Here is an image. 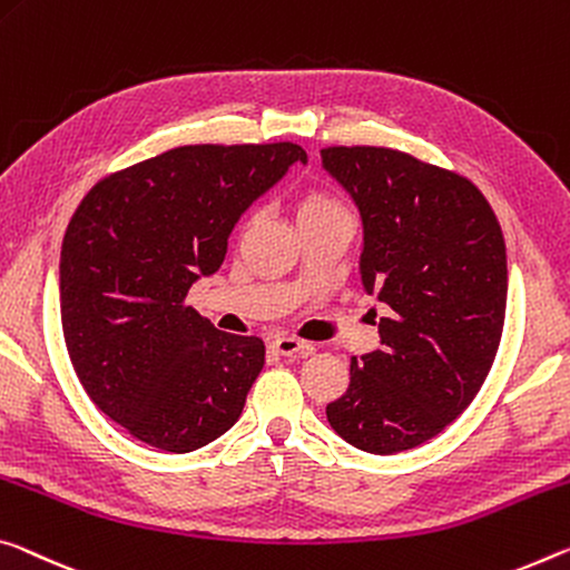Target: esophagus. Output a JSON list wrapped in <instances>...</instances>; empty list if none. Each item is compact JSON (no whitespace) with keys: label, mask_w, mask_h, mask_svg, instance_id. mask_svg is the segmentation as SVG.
Returning a JSON list of instances; mask_svg holds the SVG:
<instances>
[{"label":"esophagus","mask_w":570,"mask_h":570,"mask_svg":"<svg viewBox=\"0 0 570 570\" xmlns=\"http://www.w3.org/2000/svg\"><path fill=\"white\" fill-rule=\"evenodd\" d=\"M268 347L278 355H296V352H309V342L292 337V334H278V337L271 340Z\"/></svg>","instance_id":"34e87169"}]
</instances>
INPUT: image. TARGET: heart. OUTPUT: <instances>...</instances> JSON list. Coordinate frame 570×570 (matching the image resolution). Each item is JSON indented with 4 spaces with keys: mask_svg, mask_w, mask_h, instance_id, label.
<instances>
[{
    "mask_svg": "<svg viewBox=\"0 0 570 570\" xmlns=\"http://www.w3.org/2000/svg\"><path fill=\"white\" fill-rule=\"evenodd\" d=\"M334 215H350L347 207L342 205L334 195L322 193V189H309V193L302 195V200H299V225L309 223V220L334 218Z\"/></svg>",
    "mask_w": 570,
    "mask_h": 570,
    "instance_id": "heart-1",
    "label": "heart"
}]
</instances>
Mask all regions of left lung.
<instances>
[{
    "instance_id": "left-lung-1",
    "label": "left lung",
    "mask_w": 570,
    "mask_h": 570,
    "mask_svg": "<svg viewBox=\"0 0 570 570\" xmlns=\"http://www.w3.org/2000/svg\"><path fill=\"white\" fill-rule=\"evenodd\" d=\"M322 165L363 218L365 292L391 309L327 421L367 454H395L459 419L490 373L508 306L502 228L474 183L405 151L327 147Z\"/></svg>"
}]
</instances>
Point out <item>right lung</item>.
<instances>
[{
	"mask_svg": "<svg viewBox=\"0 0 570 570\" xmlns=\"http://www.w3.org/2000/svg\"><path fill=\"white\" fill-rule=\"evenodd\" d=\"M306 161L299 144H189L90 187L60 250V320L88 399L144 444L187 454L240 419L258 337L187 306L220 268L246 207Z\"/></svg>",
	"mask_w": 570,
	"mask_h": 570,
	"instance_id": "obj_1",
	"label": "right lung"
}]
</instances>
